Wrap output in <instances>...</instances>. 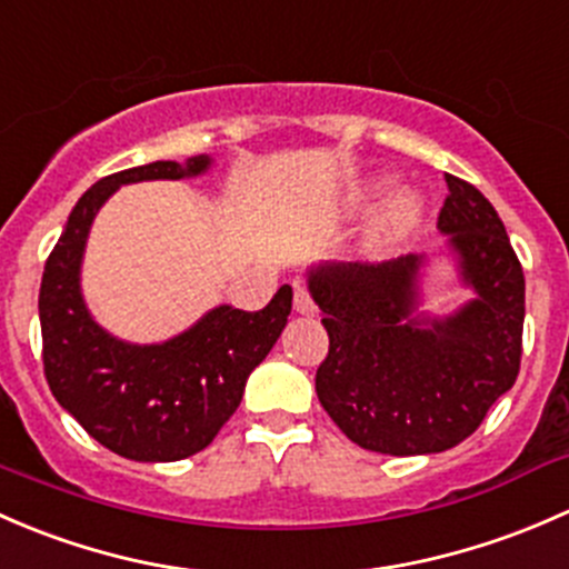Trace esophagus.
<instances>
[{"mask_svg": "<svg viewBox=\"0 0 569 569\" xmlns=\"http://www.w3.org/2000/svg\"><path fill=\"white\" fill-rule=\"evenodd\" d=\"M292 307H296L298 315H315L318 309H315V301L309 298V290L303 284L296 282V298H292Z\"/></svg>", "mask_w": 569, "mask_h": 569, "instance_id": "esophagus-1", "label": "esophagus"}]
</instances>
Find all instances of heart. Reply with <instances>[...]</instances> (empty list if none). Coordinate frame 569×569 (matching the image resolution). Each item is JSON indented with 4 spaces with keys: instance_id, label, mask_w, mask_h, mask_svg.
Segmentation results:
<instances>
[{
    "instance_id": "obj_1",
    "label": "heart",
    "mask_w": 569,
    "mask_h": 569,
    "mask_svg": "<svg viewBox=\"0 0 569 569\" xmlns=\"http://www.w3.org/2000/svg\"><path fill=\"white\" fill-rule=\"evenodd\" d=\"M421 210H425V202H421V197L416 191L397 194L389 202V208H386L383 219H380L378 232H375V246H386L406 238L419 224Z\"/></svg>"
}]
</instances>
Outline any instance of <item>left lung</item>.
Here are the masks:
<instances>
[{"label": "left lung", "mask_w": 569, "mask_h": 569, "mask_svg": "<svg viewBox=\"0 0 569 569\" xmlns=\"http://www.w3.org/2000/svg\"><path fill=\"white\" fill-rule=\"evenodd\" d=\"M447 189L438 230L460 282L473 290L458 312H416L421 254L309 271L328 331V356L315 375L318 400L370 452L411 458L458 447L518 378L523 268L482 191L455 174H447Z\"/></svg>", "instance_id": "8db88e82"}]
</instances>
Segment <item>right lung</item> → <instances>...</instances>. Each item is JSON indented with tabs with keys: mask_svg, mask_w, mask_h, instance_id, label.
Returning <instances> with one entry per match:
<instances>
[{
	"mask_svg": "<svg viewBox=\"0 0 569 569\" xmlns=\"http://www.w3.org/2000/svg\"><path fill=\"white\" fill-rule=\"evenodd\" d=\"M210 156L153 161L98 180L70 210L40 282L43 370L51 395L114 455L172 462L208 447L241 406L251 370L287 326L292 287L282 284L260 312L227 303L158 345H131L92 320L81 296V257L101 204L126 183L180 180L208 172Z\"/></svg>",
	"mask_w": 569,
	"mask_h": 569,
	"instance_id": "1",
	"label": "right lung"
}]
</instances>
